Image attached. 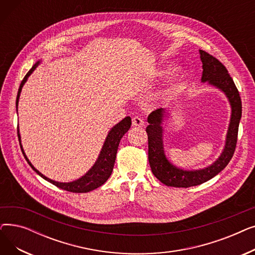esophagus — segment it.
<instances>
[{
	"label": "esophagus",
	"instance_id": "obj_1",
	"mask_svg": "<svg viewBox=\"0 0 255 255\" xmlns=\"http://www.w3.org/2000/svg\"><path fill=\"white\" fill-rule=\"evenodd\" d=\"M132 125L139 128V127H142V126L144 125V122H143V120H142L141 118H139V117H134V118L132 119Z\"/></svg>",
	"mask_w": 255,
	"mask_h": 255
}]
</instances>
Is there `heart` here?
Segmentation results:
<instances>
[{"mask_svg": "<svg viewBox=\"0 0 255 255\" xmlns=\"http://www.w3.org/2000/svg\"><path fill=\"white\" fill-rule=\"evenodd\" d=\"M169 71H170V68H164V69L157 71L156 75L159 77H162V76H165L167 73H169ZM173 94H175V89H168V90L164 91L161 95H162L163 99H169L173 96Z\"/></svg>", "mask_w": 255, "mask_h": 255, "instance_id": "obj_1", "label": "heart"}]
</instances>
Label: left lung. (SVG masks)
I'll list each match as a JSON object with an SVG mask.
<instances>
[{"label":"left lung","mask_w":255,"mask_h":255,"mask_svg":"<svg viewBox=\"0 0 255 255\" xmlns=\"http://www.w3.org/2000/svg\"><path fill=\"white\" fill-rule=\"evenodd\" d=\"M199 55L200 61L203 63L202 83H208L210 86L224 93L231 104V120L226 133L224 149L216 161L205 168L187 170L173 165L164 153V129L162 125L164 120L170 116L169 111L159 109L149 115V126L146 127L145 131L148 133L149 162L152 172L164 185L178 187V188H188L191 186L203 184L225 168L236 150L239 124L242 117V102L239 91L224 65L205 50H199Z\"/></svg>","instance_id":"8db88e82"}]
</instances>
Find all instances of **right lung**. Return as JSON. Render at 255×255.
Masks as SVG:
<instances>
[{
	"label": "right lung",
	"instance_id": "add662e5",
	"mask_svg": "<svg viewBox=\"0 0 255 255\" xmlns=\"http://www.w3.org/2000/svg\"><path fill=\"white\" fill-rule=\"evenodd\" d=\"M40 63H41V61L36 62V64L32 67L30 71L26 73V75L22 79V82H21V84L19 86V89H18L17 97H16V111H17L18 100H19V96H20V92L22 90V87L25 84L26 80H28L29 76L33 73V71L37 68V66ZM130 127H131V118L130 117H126L125 119L121 121L120 123L115 125L110 130L109 134H107V136L105 138V141L103 143L101 152L98 156V159L96 160V162L94 163V165L85 173L83 177H80L79 179H77L75 181H72V182H68V183L53 181V180L45 177L44 175H42V173L40 172L38 169H36L34 167V165L30 162V160L28 159V157H26V155H25V153L22 149L18 128H17V134H18V139H19V142H20V149L22 151V154H23L25 160L28 161V163L33 168V170H35L40 177L43 178L44 180H46L47 182L53 184L55 186L59 187V188H61V189L67 190L69 192L85 193V192H89V191H92L94 189L98 188V187L103 185L107 181V179L111 177L113 169H114L115 161H116V155H117V151H118V148H119L120 140H121V138L124 136V134L129 130Z\"/></svg>",
	"mask_w": 255,
	"mask_h": 255
}]
</instances>
